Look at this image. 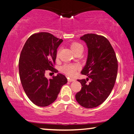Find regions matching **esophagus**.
Returning a JSON list of instances; mask_svg holds the SVG:
<instances>
[{"mask_svg": "<svg viewBox=\"0 0 134 134\" xmlns=\"http://www.w3.org/2000/svg\"><path fill=\"white\" fill-rule=\"evenodd\" d=\"M76 80L74 79H72V78H68V81H69V82H71V81H75Z\"/></svg>", "mask_w": 134, "mask_h": 134, "instance_id": "34e87169", "label": "esophagus"}]
</instances>
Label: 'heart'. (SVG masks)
Returning <instances> with one entry per match:
<instances>
[{
	"label": "heart",
	"mask_w": 134,
	"mask_h": 134,
	"mask_svg": "<svg viewBox=\"0 0 134 134\" xmlns=\"http://www.w3.org/2000/svg\"><path fill=\"white\" fill-rule=\"evenodd\" d=\"M70 48H71L72 51L73 53H76V51L82 50L83 51V47L81 44H79L77 42H72L70 45ZM58 55V53H57V57ZM77 66L74 64H65L62 68V71L64 72L65 74H67L70 76H73L76 74L77 70Z\"/></svg>",
	"instance_id": "1"
}]
</instances>
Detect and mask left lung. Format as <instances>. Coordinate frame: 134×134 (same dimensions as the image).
I'll use <instances>...</instances> for the list:
<instances>
[{
	"label": "left lung",
	"mask_w": 134,
	"mask_h": 134,
	"mask_svg": "<svg viewBox=\"0 0 134 134\" xmlns=\"http://www.w3.org/2000/svg\"><path fill=\"white\" fill-rule=\"evenodd\" d=\"M80 40L88 48L87 62L81 72L88 78L77 80L82 87L76 99L83 107L93 108L101 105L112 92L116 79L118 60L110 43L103 36L87 34Z\"/></svg>",
	"instance_id": "1"
}]
</instances>
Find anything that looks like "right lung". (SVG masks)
<instances>
[{
  "label": "right lung",
  "instance_id": "obj_1",
  "mask_svg": "<svg viewBox=\"0 0 134 134\" xmlns=\"http://www.w3.org/2000/svg\"><path fill=\"white\" fill-rule=\"evenodd\" d=\"M63 40L48 32L34 34L25 44L20 55L19 72L23 89L29 100L35 105L45 107L57 98L62 86L67 79L58 73L48 79L47 70L57 71L54 69L57 50Z\"/></svg>",
  "mask_w": 134,
  "mask_h": 134
}]
</instances>
